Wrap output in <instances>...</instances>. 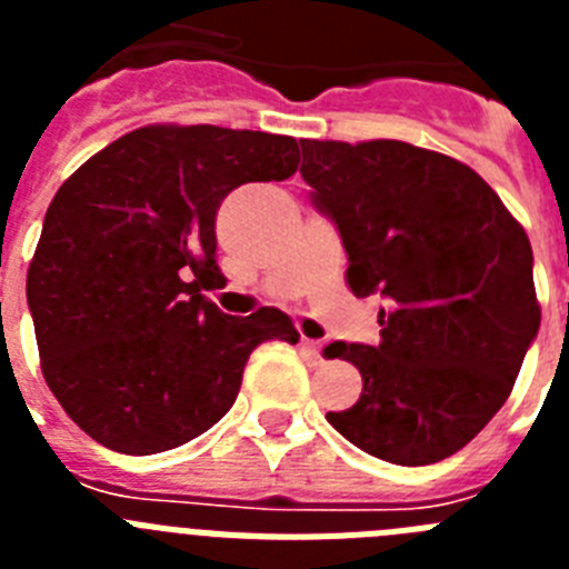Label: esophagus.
<instances>
[{"label": "esophagus", "instance_id": "esophagus-1", "mask_svg": "<svg viewBox=\"0 0 569 569\" xmlns=\"http://www.w3.org/2000/svg\"><path fill=\"white\" fill-rule=\"evenodd\" d=\"M301 350H305V356L310 359V365H321V341L316 339H308V336H301Z\"/></svg>", "mask_w": 569, "mask_h": 569}]
</instances>
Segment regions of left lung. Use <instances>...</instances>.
I'll return each mask as SVG.
<instances>
[{"mask_svg":"<svg viewBox=\"0 0 569 569\" xmlns=\"http://www.w3.org/2000/svg\"><path fill=\"white\" fill-rule=\"evenodd\" d=\"M301 156L347 284L385 301L379 345L325 347L365 381L328 421L390 465L447 459L499 413L539 333L530 239L476 170L436 150L301 139Z\"/></svg>","mask_w":569,"mask_h":569,"instance_id":"left-lung-1","label":"left lung"}]
</instances>
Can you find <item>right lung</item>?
<instances>
[{
    "label": "right lung",
    "instance_id": "right-lung-1",
    "mask_svg": "<svg viewBox=\"0 0 569 569\" xmlns=\"http://www.w3.org/2000/svg\"><path fill=\"white\" fill-rule=\"evenodd\" d=\"M299 168L293 136L150 124L90 156L57 190L28 270L50 393L93 441L164 453L233 407L261 341H299L276 308L228 316L216 210L248 182Z\"/></svg>",
    "mask_w": 569,
    "mask_h": 569
}]
</instances>
